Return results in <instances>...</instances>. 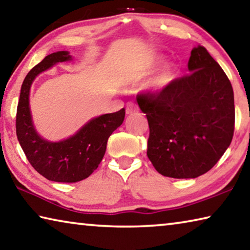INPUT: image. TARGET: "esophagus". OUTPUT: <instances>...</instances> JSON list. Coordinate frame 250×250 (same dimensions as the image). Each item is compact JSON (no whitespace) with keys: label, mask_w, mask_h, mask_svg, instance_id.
<instances>
[{"label":"esophagus","mask_w":250,"mask_h":250,"mask_svg":"<svg viewBox=\"0 0 250 250\" xmlns=\"http://www.w3.org/2000/svg\"><path fill=\"white\" fill-rule=\"evenodd\" d=\"M136 112H138L137 105L133 103V102H129V103H127V105H126V114L130 115V114H134Z\"/></svg>","instance_id":"34e87169"}]
</instances>
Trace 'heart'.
<instances>
[{
    "label": "heart",
    "instance_id": "b5f03b06",
    "mask_svg": "<svg viewBox=\"0 0 250 250\" xmlns=\"http://www.w3.org/2000/svg\"><path fill=\"white\" fill-rule=\"evenodd\" d=\"M175 77H176L175 67L167 66L166 68H164L156 77H155L152 82V84H150V86L157 92L164 91V89H166L171 83H173Z\"/></svg>",
    "mask_w": 250,
    "mask_h": 250
}]
</instances>
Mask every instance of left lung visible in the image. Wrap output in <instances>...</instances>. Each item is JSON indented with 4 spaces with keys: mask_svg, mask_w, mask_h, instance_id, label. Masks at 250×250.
Here are the masks:
<instances>
[{
    "mask_svg": "<svg viewBox=\"0 0 250 250\" xmlns=\"http://www.w3.org/2000/svg\"><path fill=\"white\" fill-rule=\"evenodd\" d=\"M188 69L164 91L136 96L149 126L147 156L159 174L171 178L207 173L234 136V91L223 68L197 46Z\"/></svg>",
    "mask_w": 250,
    "mask_h": 250,
    "instance_id": "8db88e82",
    "label": "left lung"
}]
</instances>
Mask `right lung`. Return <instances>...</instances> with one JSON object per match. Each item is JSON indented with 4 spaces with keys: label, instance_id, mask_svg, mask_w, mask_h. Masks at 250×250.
<instances>
[{
    "label": "right lung",
    "instance_id": "obj_1",
    "mask_svg": "<svg viewBox=\"0 0 250 250\" xmlns=\"http://www.w3.org/2000/svg\"><path fill=\"white\" fill-rule=\"evenodd\" d=\"M71 59L68 52L61 51L45 56L35 65L24 79L16 110V136L27 161L39 174L59 183H76L87 178L103 159L108 137L125 117V108L101 115L89 121L75 135L57 143L39 136L28 104L31 85L40 73Z\"/></svg>",
    "mask_w": 250,
    "mask_h": 250
}]
</instances>
